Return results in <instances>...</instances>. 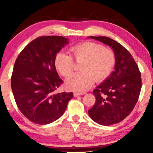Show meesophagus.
<instances>
[{
    "instance_id": "esophagus-1",
    "label": "esophagus",
    "mask_w": 153,
    "mask_h": 153,
    "mask_svg": "<svg viewBox=\"0 0 153 153\" xmlns=\"http://www.w3.org/2000/svg\"><path fill=\"white\" fill-rule=\"evenodd\" d=\"M85 93L83 92V93H79V92H74V94H73V95H74L75 97H78V96H81V95H84L85 94Z\"/></svg>"
}]
</instances>
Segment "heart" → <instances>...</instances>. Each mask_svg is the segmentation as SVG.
Here are the masks:
<instances>
[{
	"mask_svg": "<svg viewBox=\"0 0 153 153\" xmlns=\"http://www.w3.org/2000/svg\"><path fill=\"white\" fill-rule=\"evenodd\" d=\"M70 50L76 62H82L81 72L67 79L66 86L71 90L87 91L95 80L101 81L106 79L115 66L117 59L114 51L100 44L85 42L72 47ZM54 65L61 75L68 76L73 71L75 62L71 54L59 52L54 57Z\"/></svg>",
	"mask_w": 153,
	"mask_h": 153,
	"instance_id": "b5f03b06",
	"label": "heart"
}]
</instances>
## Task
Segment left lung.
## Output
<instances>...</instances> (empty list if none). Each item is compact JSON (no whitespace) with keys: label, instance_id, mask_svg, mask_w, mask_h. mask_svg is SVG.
I'll list each match as a JSON object with an SVG mask.
<instances>
[{"label":"left lung","instance_id":"obj_1","mask_svg":"<svg viewBox=\"0 0 153 153\" xmlns=\"http://www.w3.org/2000/svg\"><path fill=\"white\" fill-rule=\"evenodd\" d=\"M111 47L116 54L114 71L94 91L96 103L88 110L95 122L110 126L122 122L133 110L142 88L141 74L129 51L107 36H89Z\"/></svg>","mask_w":153,"mask_h":153}]
</instances>
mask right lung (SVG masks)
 <instances>
[{
	"instance_id": "obj_1",
	"label": "right lung",
	"mask_w": 153,
	"mask_h": 153,
	"mask_svg": "<svg viewBox=\"0 0 153 153\" xmlns=\"http://www.w3.org/2000/svg\"><path fill=\"white\" fill-rule=\"evenodd\" d=\"M68 39L44 36L24 47L16 60L11 88L20 111L31 122L47 124L64 114L73 92H56L62 83L54 65V57Z\"/></svg>"
}]
</instances>
